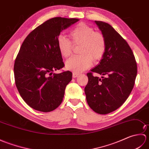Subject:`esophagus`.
<instances>
[{
    "label": "esophagus",
    "instance_id": "1",
    "mask_svg": "<svg viewBox=\"0 0 149 149\" xmlns=\"http://www.w3.org/2000/svg\"><path fill=\"white\" fill-rule=\"evenodd\" d=\"M79 76V74L78 73L74 72L72 73V77H73V78H76V77H77Z\"/></svg>",
    "mask_w": 149,
    "mask_h": 149
}]
</instances>
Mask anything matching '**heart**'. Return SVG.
Here are the masks:
<instances>
[{
	"label": "heart",
	"mask_w": 149,
	"mask_h": 149,
	"mask_svg": "<svg viewBox=\"0 0 149 149\" xmlns=\"http://www.w3.org/2000/svg\"><path fill=\"white\" fill-rule=\"evenodd\" d=\"M70 36L72 42L65 36H58L57 44L60 54L63 58H68L72 52L73 45H80L81 55L68 59L65 63L66 69L82 72L90 67L92 60L97 62L103 58L106 50V39L103 34L95 32L93 27L80 23L70 31Z\"/></svg>",
	"instance_id": "obj_1"
}]
</instances>
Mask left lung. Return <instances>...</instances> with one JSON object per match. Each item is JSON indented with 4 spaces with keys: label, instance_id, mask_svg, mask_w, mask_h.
<instances>
[{
    "label": "left lung",
    "instance_id": "1",
    "mask_svg": "<svg viewBox=\"0 0 149 149\" xmlns=\"http://www.w3.org/2000/svg\"><path fill=\"white\" fill-rule=\"evenodd\" d=\"M106 39V50L100 63L87 74L84 88L88 105L95 112L106 115L125 102L134 87L137 65L127 42L109 24L95 21ZM93 72L102 75L95 77Z\"/></svg>",
    "mask_w": 149,
    "mask_h": 149
}]
</instances>
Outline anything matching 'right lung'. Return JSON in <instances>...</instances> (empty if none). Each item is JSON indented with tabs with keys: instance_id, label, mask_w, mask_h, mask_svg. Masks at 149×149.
<instances>
[{
	"instance_id": "add662e5",
	"label": "right lung",
	"mask_w": 149,
	"mask_h": 149,
	"mask_svg": "<svg viewBox=\"0 0 149 149\" xmlns=\"http://www.w3.org/2000/svg\"><path fill=\"white\" fill-rule=\"evenodd\" d=\"M79 20L55 17L28 34L14 65L16 86L26 103L34 109L50 112L61 104L72 73H54L64 66L57 40L60 33Z\"/></svg>"
}]
</instances>
